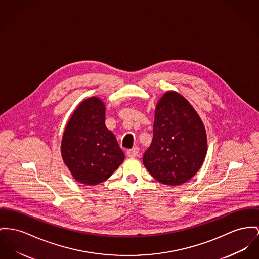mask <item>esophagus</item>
I'll list each match as a JSON object with an SVG mask.
<instances>
[{
    "mask_svg": "<svg viewBox=\"0 0 259 259\" xmlns=\"http://www.w3.org/2000/svg\"><path fill=\"white\" fill-rule=\"evenodd\" d=\"M139 154V149L138 147H134L133 149H130L126 151V155L128 157H137Z\"/></svg>",
    "mask_w": 259,
    "mask_h": 259,
    "instance_id": "esophagus-1",
    "label": "esophagus"
}]
</instances>
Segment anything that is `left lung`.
<instances>
[{
	"instance_id": "8db88e82",
	"label": "left lung",
	"mask_w": 259,
	"mask_h": 259,
	"mask_svg": "<svg viewBox=\"0 0 259 259\" xmlns=\"http://www.w3.org/2000/svg\"><path fill=\"white\" fill-rule=\"evenodd\" d=\"M203 122L187 99L169 91L159 100L153 138L143 154V164L161 184L179 186L200 169L206 156Z\"/></svg>"
}]
</instances>
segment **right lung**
I'll return each mask as SVG.
<instances>
[{"instance_id":"1","label":"right lung","mask_w":259,"mask_h":259,"mask_svg":"<svg viewBox=\"0 0 259 259\" xmlns=\"http://www.w3.org/2000/svg\"><path fill=\"white\" fill-rule=\"evenodd\" d=\"M61 150L73 178L87 186L103 183L119 168L124 154L105 125V106L100 99L88 98L73 112Z\"/></svg>"}]
</instances>
